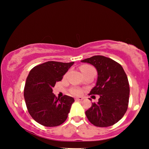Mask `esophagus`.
<instances>
[{
	"label": "esophagus",
	"mask_w": 149,
	"mask_h": 149,
	"mask_svg": "<svg viewBox=\"0 0 149 149\" xmlns=\"http://www.w3.org/2000/svg\"><path fill=\"white\" fill-rule=\"evenodd\" d=\"M83 99H84V98H83V97H76V98H75V100H78V101H80V100H82Z\"/></svg>",
	"instance_id": "1"
}]
</instances>
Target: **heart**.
<instances>
[{
	"mask_svg": "<svg viewBox=\"0 0 149 149\" xmlns=\"http://www.w3.org/2000/svg\"><path fill=\"white\" fill-rule=\"evenodd\" d=\"M81 72H84V71H93L95 72V70L94 69V68L91 66V65H84L81 67ZM72 93H74V95H80L81 93V90H80L79 89H72Z\"/></svg>",
	"mask_w": 149,
	"mask_h": 149,
	"instance_id": "b5f03b06",
	"label": "heart"
}]
</instances>
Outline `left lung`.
I'll return each instance as SVG.
<instances>
[{"mask_svg":"<svg viewBox=\"0 0 149 149\" xmlns=\"http://www.w3.org/2000/svg\"><path fill=\"white\" fill-rule=\"evenodd\" d=\"M81 62L93 65L98 74L90 95H99L100 98L85 112L87 118L97 127L115 124L124 116L129 103L130 85L124 70L114 60L100 55Z\"/></svg>","mask_w":149,"mask_h":149,"instance_id":"8db88e82","label":"left lung"}]
</instances>
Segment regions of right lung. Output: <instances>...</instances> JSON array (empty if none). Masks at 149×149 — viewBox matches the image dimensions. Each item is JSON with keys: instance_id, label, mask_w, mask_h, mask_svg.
Returning a JSON list of instances; mask_svg holds the SVG:
<instances>
[{"instance_id": "right-lung-1", "label": "right lung", "mask_w": 149, "mask_h": 149, "mask_svg": "<svg viewBox=\"0 0 149 149\" xmlns=\"http://www.w3.org/2000/svg\"><path fill=\"white\" fill-rule=\"evenodd\" d=\"M74 62L49 61L35 66L29 72L24 87V99L29 114L46 127H55L66 120L74 99L64 95L56 97L52 88Z\"/></svg>"}]
</instances>
